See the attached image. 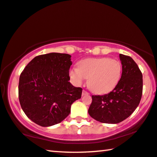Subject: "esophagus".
Listing matches in <instances>:
<instances>
[{"label":"esophagus","mask_w":157,"mask_h":157,"mask_svg":"<svg viewBox=\"0 0 157 157\" xmlns=\"http://www.w3.org/2000/svg\"><path fill=\"white\" fill-rule=\"evenodd\" d=\"M82 96H84V95H88L89 93L87 91H86L85 90H83L82 91Z\"/></svg>","instance_id":"1"}]
</instances>
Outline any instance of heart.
Returning a JSON list of instances; mask_svg holds the SVG:
<instances>
[{
    "instance_id": "1",
    "label": "heart",
    "mask_w": 157,
    "mask_h": 157,
    "mask_svg": "<svg viewBox=\"0 0 157 157\" xmlns=\"http://www.w3.org/2000/svg\"><path fill=\"white\" fill-rule=\"evenodd\" d=\"M121 73V62L108 57L83 59L78 63V68L69 71V76L75 84L82 85L88 79L89 88L97 94L113 91L120 80Z\"/></svg>"
}]
</instances>
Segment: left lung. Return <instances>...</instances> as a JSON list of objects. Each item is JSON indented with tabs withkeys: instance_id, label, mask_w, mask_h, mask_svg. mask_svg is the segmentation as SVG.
<instances>
[{
	"instance_id": "obj_1",
	"label": "left lung",
	"mask_w": 157,
	"mask_h": 157,
	"mask_svg": "<svg viewBox=\"0 0 157 157\" xmlns=\"http://www.w3.org/2000/svg\"><path fill=\"white\" fill-rule=\"evenodd\" d=\"M122 73L117 85L110 93L92 96L88 113L102 123L118 124L135 111L143 94V75L131 57L119 54Z\"/></svg>"
}]
</instances>
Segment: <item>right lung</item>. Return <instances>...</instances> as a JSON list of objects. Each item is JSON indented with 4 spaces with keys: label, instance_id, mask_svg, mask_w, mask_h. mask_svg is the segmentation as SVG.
<instances>
[{
    "label": "right lung",
    "instance_id": "1",
    "mask_svg": "<svg viewBox=\"0 0 157 157\" xmlns=\"http://www.w3.org/2000/svg\"><path fill=\"white\" fill-rule=\"evenodd\" d=\"M71 56L49 53L36 56L19 77V100L26 115L41 126L61 122L82 89L70 82Z\"/></svg>",
    "mask_w": 157,
    "mask_h": 157
}]
</instances>
